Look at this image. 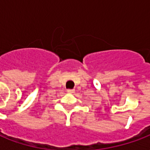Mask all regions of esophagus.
<instances>
[{
  "label": "esophagus",
  "instance_id": "obj_1",
  "mask_svg": "<svg viewBox=\"0 0 150 150\" xmlns=\"http://www.w3.org/2000/svg\"><path fill=\"white\" fill-rule=\"evenodd\" d=\"M67 92H68V93H71V94H72V93H74V92H75V90H74V89H68V90H67Z\"/></svg>",
  "mask_w": 150,
  "mask_h": 150
}]
</instances>
